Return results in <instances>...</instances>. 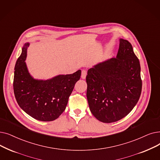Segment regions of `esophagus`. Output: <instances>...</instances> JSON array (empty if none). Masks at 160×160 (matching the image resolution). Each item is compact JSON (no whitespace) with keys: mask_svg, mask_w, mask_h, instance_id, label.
<instances>
[{"mask_svg":"<svg viewBox=\"0 0 160 160\" xmlns=\"http://www.w3.org/2000/svg\"><path fill=\"white\" fill-rule=\"evenodd\" d=\"M86 75H87V71L86 70H83L82 71V75H81V78L82 79H85L86 77Z\"/></svg>","mask_w":160,"mask_h":160,"instance_id":"1","label":"esophagus"}]
</instances>
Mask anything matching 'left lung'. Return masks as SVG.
Returning <instances> with one entry per match:
<instances>
[{
  "label": "left lung",
  "mask_w": 160,
  "mask_h": 160,
  "mask_svg": "<svg viewBox=\"0 0 160 160\" xmlns=\"http://www.w3.org/2000/svg\"><path fill=\"white\" fill-rule=\"evenodd\" d=\"M86 79L88 105L97 120L112 123L126 116L142 90L140 62L129 42L120 39L116 58L89 68Z\"/></svg>",
  "instance_id": "1"
}]
</instances>
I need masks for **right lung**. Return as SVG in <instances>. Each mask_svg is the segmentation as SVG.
<instances>
[{"instance_id": "right-lung-1", "label": "right lung", "mask_w": 160, "mask_h": 160, "mask_svg": "<svg viewBox=\"0 0 160 160\" xmlns=\"http://www.w3.org/2000/svg\"><path fill=\"white\" fill-rule=\"evenodd\" d=\"M29 46V43L25 44L15 65L13 86L16 99L21 108L33 118L53 121L65 110L76 82L80 78L81 71L46 80L34 79L25 61Z\"/></svg>"}]
</instances>
